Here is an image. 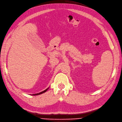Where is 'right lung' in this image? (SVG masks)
<instances>
[{"instance_id": "right-lung-1", "label": "right lung", "mask_w": 122, "mask_h": 122, "mask_svg": "<svg viewBox=\"0 0 122 122\" xmlns=\"http://www.w3.org/2000/svg\"><path fill=\"white\" fill-rule=\"evenodd\" d=\"M48 88H47L46 89V90H44V91H43L42 92H40V93H36V94H32V96H37V95H39V94H42V93H44V92H45L46 91H47V90H48Z\"/></svg>"}]
</instances>
